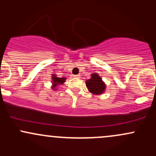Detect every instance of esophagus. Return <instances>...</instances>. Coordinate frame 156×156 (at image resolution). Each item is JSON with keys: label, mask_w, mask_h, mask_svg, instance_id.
Returning <instances> with one entry per match:
<instances>
[{"label": "esophagus", "mask_w": 156, "mask_h": 156, "mask_svg": "<svg viewBox=\"0 0 156 156\" xmlns=\"http://www.w3.org/2000/svg\"><path fill=\"white\" fill-rule=\"evenodd\" d=\"M73 77H74L75 78H79L80 76H79V75H76V76H74Z\"/></svg>", "instance_id": "obj_1"}]
</instances>
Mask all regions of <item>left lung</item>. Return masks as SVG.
<instances>
[{
  "instance_id": "left-lung-1",
  "label": "left lung",
  "mask_w": 156,
  "mask_h": 156,
  "mask_svg": "<svg viewBox=\"0 0 156 156\" xmlns=\"http://www.w3.org/2000/svg\"><path fill=\"white\" fill-rule=\"evenodd\" d=\"M86 86H87L88 90L92 94H101L105 92V84L102 80L101 77L98 73H94L91 75V78L87 80L86 81Z\"/></svg>"
}]
</instances>
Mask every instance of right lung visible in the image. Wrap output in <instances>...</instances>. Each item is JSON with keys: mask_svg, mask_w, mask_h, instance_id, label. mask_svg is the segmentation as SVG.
I'll use <instances>...</instances> for the list:
<instances>
[{"mask_svg": "<svg viewBox=\"0 0 156 156\" xmlns=\"http://www.w3.org/2000/svg\"><path fill=\"white\" fill-rule=\"evenodd\" d=\"M52 89L53 90H57L55 87L57 86L60 85V84H63L64 82H65L66 78L64 77H62V78H58V77L56 76V75L53 74L52 75Z\"/></svg>", "mask_w": 156, "mask_h": 156, "instance_id": "obj_1", "label": "right lung"}]
</instances>
